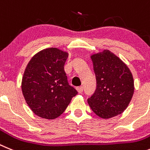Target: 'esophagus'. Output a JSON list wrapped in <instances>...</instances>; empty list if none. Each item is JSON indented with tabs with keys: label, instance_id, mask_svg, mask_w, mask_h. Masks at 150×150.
I'll use <instances>...</instances> for the list:
<instances>
[{
	"label": "esophagus",
	"instance_id": "1",
	"mask_svg": "<svg viewBox=\"0 0 150 150\" xmlns=\"http://www.w3.org/2000/svg\"><path fill=\"white\" fill-rule=\"evenodd\" d=\"M77 91H78V92H79V93H81L83 92V87L82 86H80V87H78V88H76Z\"/></svg>",
	"mask_w": 150,
	"mask_h": 150
}]
</instances>
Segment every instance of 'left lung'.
<instances>
[{"label": "left lung", "mask_w": 150, "mask_h": 150, "mask_svg": "<svg viewBox=\"0 0 150 150\" xmlns=\"http://www.w3.org/2000/svg\"><path fill=\"white\" fill-rule=\"evenodd\" d=\"M97 89L88 100L95 114L105 119L123 112L132 99L134 84L127 65L109 50L91 56Z\"/></svg>", "instance_id": "left-lung-1"}]
</instances>
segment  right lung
Here are the masks:
<instances>
[{"label": "right lung", "mask_w": 150, "mask_h": 150, "mask_svg": "<svg viewBox=\"0 0 150 150\" xmlns=\"http://www.w3.org/2000/svg\"><path fill=\"white\" fill-rule=\"evenodd\" d=\"M68 57L66 51L50 47L35 54L28 62L21 87L25 102L38 116L57 118L78 93L69 84L65 72Z\"/></svg>", "instance_id": "obj_1"}]
</instances>
